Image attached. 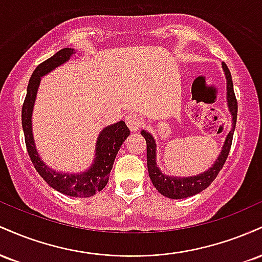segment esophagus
Instances as JSON below:
<instances>
[{"label":"esophagus","instance_id":"obj_1","mask_svg":"<svg viewBox=\"0 0 262 262\" xmlns=\"http://www.w3.org/2000/svg\"><path fill=\"white\" fill-rule=\"evenodd\" d=\"M125 123H127V125L132 132H135L141 127V124H143V121H141V117L139 116V114L130 113V114H128L127 117H125Z\"/></svg>","mask_w":262,"mask_h":262}]
</instances>
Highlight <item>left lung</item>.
<instances>
[{
  "instance_id": "1",
  "label": "left lung",
  "mask_w": 262,
  "mask_h": 262,
  "mask_svg": "<svg viewBox=\"0 0 262 262\" xmlns=\"http://www.w3.org/2000/svg\"><path fill=\"white\" fill-rule=\"evenodd\" d=\"M223 69L225 71V76H227L228 81V106L233 116V128L228 134L227 139H225L223 150H222L221 155L218 156L217 161L213 165L212 167L206 172L201 173V175L193 176V177H186V179H180V177H170L164 175L160 170L156 166L155 161V141L152 137L148 132L141 130V135L145 138L146 140V162H148V171L150 180H151L152 185L155 188L165 197L172 198V200H180V198L191 197L193 194L200 193L203 189H206L208 186L215 180L218 176L219 171L224 166L225 161H227L228 155H229L231 143H233V135L234 129H235L236 124V116H237V101L234 93L233 87V80H231V75L229 69L225 62H223Z\"/></svg>"
}]
</instances>
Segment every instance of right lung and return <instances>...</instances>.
<instances>
[{
  "label": "right lung",
  "instance_id": "1",
  "mask_svg": "<svg viewBox=\"0 0 262 262\" xmlns=\"http://www.w3.org/2000/svg\"><path fill=\"white\" fill-rule=\"evenodd\" d=\"M73 54L74 49L64 48V49L54 54L52 58L47 59L41 64H39L37 69L33 71L22 106V127L23 132H25L27 151H28V155L31 158L32 164L34 165L35 170L38 171L39 175L43 177L44 181L50 187L61 192V193L68 194V196L90 197L102 191L104 186L107 185L117 152L119 151L123 141L127 139L129 133H130L125 123L121 121L104 128L101 132L97 140V146H96L97 150H96L95 164L92 165V167H90L89 171L79 173V175L59 173L50 170L39 159L32 135V108L34 104L38 85L40 82V76L54 70L56 66L61 65L62 62L68 61Z\"/></svg>",
  "mask_w": 262,
  "mask_h": 262
}]
</instances>
